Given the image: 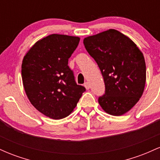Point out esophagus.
<instances>
[{
    "mask_svg": "<svg viewBox=\"0 0 160 160\" xmlns=\"http://www.w3.org/2000/svg\"><path fill=\"white\" fill-rule=\"evenodd\" d=\"M84 86H85V88L86 89H90V86H89V83L88 82H86L85 83H84Z\"/></svg>",
    "mask_w": 160,
    "mask_h": 160,
    "instance_id": "34e87169",
    "label": "esophagus"
}]
</instances>
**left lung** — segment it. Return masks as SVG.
Returning a JSON list of instances; mask_svg holds the SVG:
<instances>
[{"mask_svg":"<svg viewBox=\"0 0 160 160\" xmlns=\"http://www.w3.org/2000/svg\"><path fill=\"white\" fill-rule=\"evenodd\" d=\"M83 44L103 76L105 93L98 103L106 113L121 116L143 94L146 65L143 53L127 36L109 29L84 38Z\"/></svg>","mask_w":160,"mask_h":160,"instance_id":"left-lung-1","label":"left lung"}]
</instances>
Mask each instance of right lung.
I'll return each mask as SVG.
<instances>
[{"label": "right lung", "instance_id": "right-lung-1", "mask_svg": "<svg viewBox=\"0 0 160 160\" xmlns=\"http://www.w3.org/2000/svg\"><path fill=\"white\" fill-rule=\"evenodd\" d=\"M79 42L78 37L50 34L38 40L23 58L22 78L28 98L53 120L68 117L86 91L68 65Z\"/></svg>", "mask_w": 160, "mask_h": 160}]
</instances>
